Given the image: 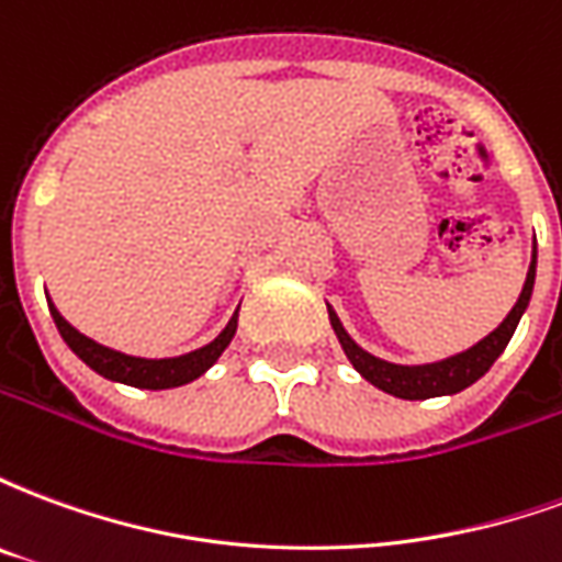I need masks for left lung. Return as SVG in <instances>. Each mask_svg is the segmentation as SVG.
I'll return each instance as SVG.
<instances>
[{"instance_id": "left-lung-1", "label": "left lung", "mask_w": 562, "mask_h": 562, "mask_svg": "<svg viewBox=\"0 0 562 562\" xmlns=\"http://www.w3.org/2000/svg\"><path fill=\"white\" fill-rule=\"evenodd\" d=\"M532 282H536V249H532L530 270H527V282H524V289H520L518 304L512 306V313L503 318V325L496 330H491L484 340L475 342L467 352L451 355V358L436 361V364H391V361H382L376 355L364 352V349L346 334L337 313L328 306L330 328L337 334L342 352L352 361L355 370H358L370 385H376V389H382L385 394H394V397H403V401H427V397L458 394V391L470 389L472 382H479V379L491 370V364H494L496 358L503 355V349H506L508 340H512V334L518 328L524 310L530 304Z\"/></svg>"}]
</instances>
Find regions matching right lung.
<instances>
[{
	"label": "right lung",
	"instance_id": "add662e5",
	"mask_svg": "<svg viewBox=\"0 0 562 562\" xmlns=\"http://www.w3.org/2000/svg\"><path fill=\"white\" fill-rule=\"evenodd\" d=\"M50 316H54L63 340L68 342V349L78 355L83 364L92 367L99 376L111 379V382H123V385H132V389L149 391L177 389V385H186V382L201 376L204 370L216 364V358L225 352V346L232 342L234 330H237V313H234L220 337L195 349V352L180 355V358H135V355L116 352V349H108L102 342L83 337L78 328H71L66 318L59 316V310L54 304H50Z\"/></svg>",
	"mask_w": 562,
	"mask_h": 562
}]
</instances>
